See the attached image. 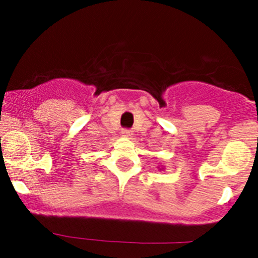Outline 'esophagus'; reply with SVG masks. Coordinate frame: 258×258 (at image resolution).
Listing matches in <instances>:
<instances>
[{
    "instance_id": "1",
    "label": "esophagus",
    "mask_w": 258,
    "mask_h": 258,
    "mask_svg": "<svg viewBox=\"0 0 258 258\" xmlns=\"http://www.w3.org/2000/svg\"><path fill=\"white\" fill-rule=\"evenodd\" d=\"M121 136L125 137V138H131V137L133 136V133H132V131H129V129H122Z\"/></svg>"
}]
</instances>
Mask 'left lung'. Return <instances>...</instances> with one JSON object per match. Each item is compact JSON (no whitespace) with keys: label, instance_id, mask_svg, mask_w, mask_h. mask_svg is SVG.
<instances>
[{"label":"left lung","instance_id":"obj_1","mask_svg":"<svg viewBox=\"0 0 258 258\" xmlns=\"http://www.w3.org/2000/svg\"><path fill=\"white\" fill-rule=\"evenodd\" d=\"M157 169H159V170H163V169H164V166H157Z\"/></svg>","mask_w":258,"mask_h":258}]
</instances>
